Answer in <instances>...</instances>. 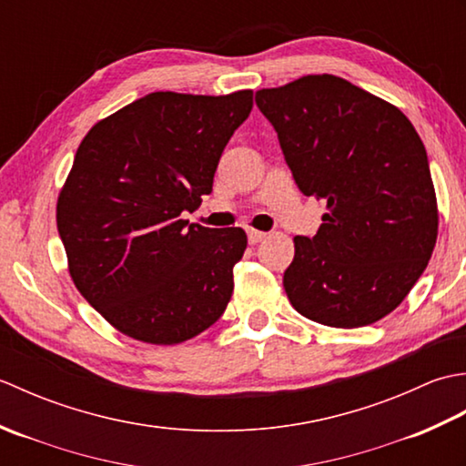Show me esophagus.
<instances>
[{
  "mask_svg": "<svg viewBox=\"0 0 466 466\" xmlns=\"http://www.w3.org/2000/svg\"><path fill=\"white\" fill-rule=\"evenodd\" d=\"M266 238V232H260V230H254V228H250L248 230V242L250 244H258Z\"/></svg>",
  "mask_w": 466,
  "mask_h": 466,
  "instance_id": "obj_1",
  "label": "esophagus"
}]
</instances>
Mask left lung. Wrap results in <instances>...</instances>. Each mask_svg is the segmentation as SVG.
<instances>
[{
    "mask_svg": "<svg viewBox=\"0 0 466 466\" xmlns=\"http://www.w3.org/2000/svg\"><path fill=\"white\" fill-rule=\"evenodd\" d=\"M304 196L329 214L296 236L284 272L306 319L359 329L390 314L427 268L439 234L429 157L410 120L339 76L256 92Z\"/></svg>",
    "mask_w": 466,
    "mask_h": 466,
    "instance_id": "1",
    "label": "left lung"
}]
</instances>
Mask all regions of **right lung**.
I'll use <instances>...</instances> for the list:
<instances>
[{
    "label": "right lung",
    "mask_w": 466,
    "mask_h": 466,
    "mask_svg": "<svg viewBox=\"0 0 466 466\" xmlns=\"http://www.w3.org/2000/svg\"><path fill=\"white\" fill-rule=\"evenodd\" d=\"M252 110L228 96L154 92L104 117L77 147L57 232L84 299L130 339L180 344L220 319L246 250L242 228L187 224Z\"/></svg>",
    "instance_id": "add662e5"
}]
</instances>
